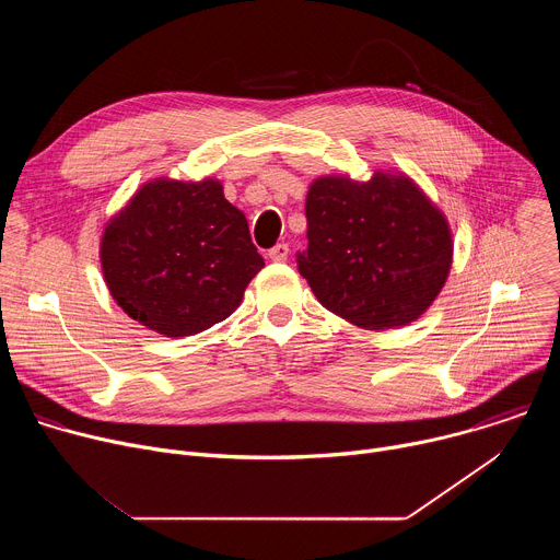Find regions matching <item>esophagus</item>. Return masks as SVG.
Wrapping results in <instances>:
<instances>
[{
	"label": "esophagus",
	"instance_id": "34e87169",
	"mask_svg": "<svg viewBox=\"0 0 560 560\" xmlns=\"http://www.w3.org/2000/svg\"><path fill=\"white\" fill-rule=\"evenodd\" d=\"M288 253H290V248H288V244H277L270 253H268V257H270V261H285L288 259Z\"/></svg>",
	"mask_w": 560,
	"mask_h": 560
}]
</instances>
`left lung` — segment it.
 <instances>
[{"mask_svg":"<svg viewBox=\"0 0 560 560\" xmlns=\"http://www.w3.org/2000/svg\"><path fill=\"white\" fill-rule=\"evenodd\" d=\"M299 272L324 307L363 330L408 326L443 290L454 255L441 208L406 175L316 177Z\"/></svg>","mask_w":560,"mask_h":560,"instance_id":"obj_1","label":"left lung"}]
</instances>
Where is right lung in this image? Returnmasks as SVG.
Instances as JSON below:
<instances>
[{
  "instance_id": "add662e5",
  "label": "right lung",
  "mask_w": 560,
  "mask_h": 560,
  "mask_svg": "<svg viewBox=\"0 0 560 560\" xmlns=\"http://www.w3.org/2000/svg\"><path fill=\"white\" fill-rule=\"evenodd\" d=\"M100 261L117 305L171 339L228 318L264 268L246 214L210 177L143 184L106 223Z\"/></svg>"
}]
</instances>
